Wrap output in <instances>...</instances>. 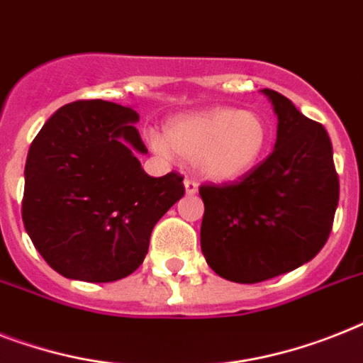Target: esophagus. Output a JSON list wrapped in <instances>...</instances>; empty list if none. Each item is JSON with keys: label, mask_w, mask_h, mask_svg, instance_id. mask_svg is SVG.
Here are the masks:
<instances>
[{"label": "esophagus", "mask_w": 363, "mask_h": 363, "mask_svg": "<svg viewBox=\"0 0 363 363\" xmlns=\"http://www.w3.org/2000/svg\"><path fill=\"white\" fill-rule=\"evenodd\" d=\"M184 188H186L188 196H194L197 194V182L194 179H184Z\"/></svg>", "instance_id": "esophagus-1"}]
</instances>
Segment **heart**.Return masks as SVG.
Returning <instances> with one entry per match:
<instances>
[{
    "label": "heart",
    "instance_id": "heart-1",
    "mask_svg": "<svg viewBox=\"0 0 363 363\" xmlns=\"http://www.w3.org/2000/svg\"><path fill=\"white\" fill-rule=\"evenodd\" d=\"M270 135V125L259 111L212 108L169 121L166 141L152 138V145L194 162L197 172L211 181L229 182L257 167Z\"/></svg>",
    "mask_w": 363,
    "mask_h": 363
}]
</instances>
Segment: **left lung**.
Listing matches in <instances>:
<instances>
[{
	"label": "left lung",
	"mask_w": 363,
	"mask_h": 363,
	"mask_svg": "<svg viewBox=\"0 0 363 363\" xmlns=\"http://www.w3.org/2000/svg\"><path fill=\"white\" fill-rule=\"evenodd\" d=\"M263 93L278 113L274 151L240 181L199 186L203 255L235 284H259L311 261L328 240L340 201L325 126L276 91Z\"/></svg>",
	"instance_id": "left-lung-1"
}]
</instances>
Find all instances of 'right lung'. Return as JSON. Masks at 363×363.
Returning <instances> with one entry per match:
<instances>
[{
  "label": "right lung",
  "instance_id": "right-lung-1",
  "mask_svg": "<svg viewBox=\"0 0 363 363\" xmlns=\"http://www.w3.org/2000/svg\"><path fill=\"white\" fill-rule=\"evenodd\" d=\"M140 115L106 100L59 108L29 147L22 220L44 261L65 278H126L149 252L156 222L184 196L181 173L149 177Z\"/></svg>",
  "mask_w": 363,
  "mask_h": 363
}]
</instances>
